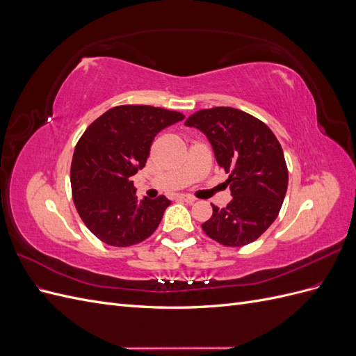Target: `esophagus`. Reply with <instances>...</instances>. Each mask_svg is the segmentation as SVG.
Instances as JSON below:
<instances>
[{
    "instance_id": "obj_1",
    "label": "esophagus",
    "mask_w": 356,
    "mask_h": 356,
    "mask_svg": "<svg viewBox=\"0 0 356 356\" xmlns=\"http://www.w3.org/2000/svg\"><path fill=\"white\" fill-rule=\"evenodd\" d=\"M177 200H179V202H186V203H195L196 202V199L193 197V196H188V195H178L177 196Z\"/></svg>"
}]
</instances>
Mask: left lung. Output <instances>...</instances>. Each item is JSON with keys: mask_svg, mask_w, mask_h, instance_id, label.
<instances>
[{"mask_svg": "<svg viewBox=\"0 0 356 356\" xmlns=\"http://www.w3.org/2000/svg\"><path fill=\"white\" fill-rule=\"evenodd\" d=\"M186 126L207 135L217 163L227 172L232 202L212 204L202 224L211 239L224 246H243L270 227L288 188L282 147L261 120L230 106H215L190 115Z\"/></svg>", "mask_w": 356, "mask_h": 356, "instance_id": "obj_1", "label": "left lung"}]
</instances>
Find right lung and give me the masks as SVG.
<instances>
[{"label": "right lung", "instance_id": "1", "mask_svg": "<svg viewBox=\"0 0 356 356\" xmlns=\"http://www.w3.org/2000/svg\"><path fill=\"white\" fill-rule=\"evenodd\" d=\"M181 120L177 111L122 105L86 129L72 156V199L86 227L104 243L131 246L159 227L170 200H138L131 177L145 166L154 136Z\"/></svg>", "mask_w": 356, "mask_h": 356}]
</instances>
